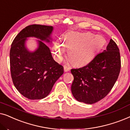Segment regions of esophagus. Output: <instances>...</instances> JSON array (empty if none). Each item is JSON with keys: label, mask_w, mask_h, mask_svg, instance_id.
Instances as JSON below:
<instances>
[{"label": "esophagus", "mask_w": 130, "mask_h": 130, "mask_svg": "<svg viewBox=\"0 0 130 130\" xmlns=\"http://www.w3.org/2000/svg\"><path fill=\"white\" fill-rule=\"evenodd\" d=\"M70 67L67 66H64V72H69V71L70 70Z\"/></svg>", "instance_id": "34e87169"}]
</instances>
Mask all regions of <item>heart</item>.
Wrapping results in <instances>:
<instances>
[{
	"mask_svg": "<svg viewBox=\"0 0 130 130\" xmlns=\"http://www.w3.org/2000/svg\"><path fill=\"white\" fill-rule=\"evenodd\" d=\"M105 44V40L100 35L79 32H69L62 35L60 42L53 44L52 51L58 62L63 61L65 50L71 63L76 66L86 64Z\"/></svg>",
	"mask_w": 130,
	"mask_h": 130,
	"instance_id": "heart-1",
	"label": "heart"
}]
</instances>
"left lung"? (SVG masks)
Segmentation results:
<instances>
[{
	"mask_svg": "<svg viewBox=\"0 0 130 130\" xmlns=\"http://www.w3.org/2000/svg\"><path fill=\"white\" fill-rule=\"evenodd\" d=\"M120 69V50L111 39L105 50L98 54L88 64L71 70L74 77L71 87L73 96L85 104L98 102L111 91Z\"/></svg>",
	"mask_w": 130,
	"mask_h": 130,
	"instance_id": "obj_1",
	"label": "left lung"
}]
</instances>
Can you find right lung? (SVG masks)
I'll return each instance as SVG.
<instances>
[{
  "label": "right lung",
  "instance_id": "1",
  "mask_svg": "<svg viewBox=\"0 0 130 130\" xmlns=\"http://www.w3.org/2000/svg\"><path fill=\"white\" fill-rule=\"evenodd\" d=\"M53 29L52 26L31 25L24 28L12 43L10 66L12 81L19 93L31 100L48 96L64 73L63 67L54 61L50 50L44 42H52ZM30 37L38 39V47L33 52L26 45Z\"/></svg>",
  "mask_w": 130,
  "mask_h": 130
}]
</instances>
